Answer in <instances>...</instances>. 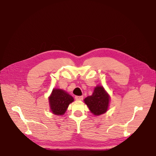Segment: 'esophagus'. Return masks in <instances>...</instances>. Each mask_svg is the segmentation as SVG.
I'll list each match as a JSON object with an SVG mask.
<instances>
[{
    "instance_id": "esophagus-1",
    "label": "esophagus",
    "mask_w": 156,
    "mask_h": 156,
    "mask_svg": "<svg viewBox=\"0 0 156 156\" xmlns=\"http://www.w3.org/2000/svg\"><path fill=\"white\" fill-rule=\"evenodd\" d=\"M75 99L76 101H82L83 100V96H76Z\"/></svg>"
}]
</instances>
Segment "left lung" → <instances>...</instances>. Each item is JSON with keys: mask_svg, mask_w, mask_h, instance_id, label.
<instances>
[{"mask_svg": "<svg viewBox=\"0 0 156 156\" xmlns=\"http://www.w3.org/2000/svg\"><path fill=\"white\" fill-rule=\"evenodd\" d=\"M90 112L94 115L104 114L108 110L110 96L102 86L96 87L93 93L84 100Z\"/></svg>", "mask_w": 156, "mask_h": 156, "instance_id": "obj_1", "label": "left lung"}]
</instances>
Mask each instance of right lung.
Listing matches in <instances>:
<instances>
[{
	"label": "right lung",
	"mask_w": 156,
	"mask_h": 156,
	"mask_svg": "<svg viewBox=\"0 0 156 156\" xmlns=\"http://www.w3.org/2000/svg\"><path fill=\"white\" fill-rule=\"evenodd\" d=\"M74 101V98L62 89L54 88L49 97V108L56 115H64L69 105Z\"/></svg>",
	"instance_id": "1"
}]
</instances>
